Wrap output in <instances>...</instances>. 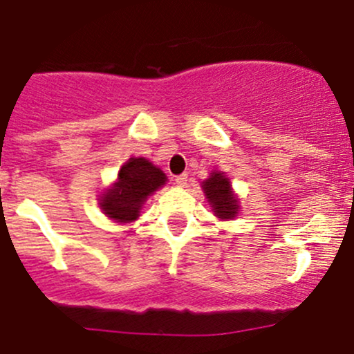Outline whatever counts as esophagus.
I'll return each mask as SVG.
<instances>
[{"mask_svg":"<svg viewBox=\"0 0 354 354\" xmlns=\"http://www.w3.org/2000/svg\"><path fill=\"white\" fill-rule=\"evenodd\" d=\"M176 185L178 187H181V188H185L188 185V174H180V176H176Z\"/></svg>","mask_w":354,"mask_h":354,"instance_id":"obj_1","label":"esophagus"}]
</instances>
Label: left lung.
Instances as JSON below:
<instances>
[{"mask_svg":"<svg viewBox=\"0 0 354 354\" xmlns=\"http://www.w3.org/2000/svg\"><path fill=\"white\" fill-rule=\"evenodd\" d=\"M202 190L217 219H236L240 214V198L234 194L233 185L226 173L219 169L210 171L209 178L202 181Z\"/></svg>","mask_w":354,"mask_h":354,"instance_id":"8db88e82","label":"left lung"}]
</instances>
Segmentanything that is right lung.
I'll return each mask as SVG.
<instances>
[{"instance_id":"obj_1","label":"right lung","mask_w":354,"mask_h":354,"mask_svg":"<svg viewBox=\"0 0 354 354\" xmlns=\"http://www.w3.org/2000/svg\"><path fill=\"white\" fill-rule=\"evenodd\" d=\"M167 176L160 167L145 157H130L114 183L99 195V207L108 219L118 224H130L140 217L144 203L154 192L166 185Z\"/></svg>"}]
</instances>
